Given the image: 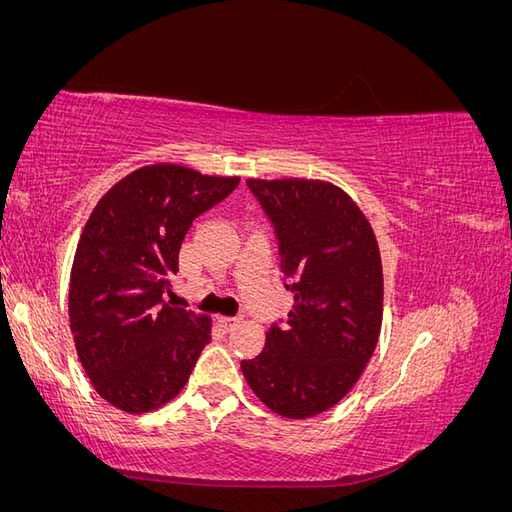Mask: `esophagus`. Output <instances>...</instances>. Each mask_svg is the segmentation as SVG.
<instances>
[{
    "label": "esophagus",
    "instance_id": "1",
    "mask_svg": "<svg viewBox=\"0 0 512 512\" xmlns=\"http://www.w3.org/2000/svg\"><path fill=\"white\" fill-rule=\"evenodd\" d=\"M220 322H222V327L224 329H235L237 327V324L241 322V318H237V316H220Z\"/></svg>",
    "mask_w": 512,
    "mask_h": 512
}]
</instances>
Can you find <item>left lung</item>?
I'll list each match as a JSON object with an SVG mask.
<instances>
[{
  "mask_svg": "<svg viewBox=\"0 0 512 512\" xmlns=\"http://www.w3.org/2000/svg\"><path fill=\"white\" fill-rule=\"evenodd\" d=\"M280 237L294 307L267 331L241 371L275 414L309 418L333 408L361 378L382 327V260L365 213L320 179H247Z\"/></svg>",
  "mask_w": 512,
  "mask_h": 512,
  "instance_id": "obj_1",
  "label": "left lung"
}]
</instances>
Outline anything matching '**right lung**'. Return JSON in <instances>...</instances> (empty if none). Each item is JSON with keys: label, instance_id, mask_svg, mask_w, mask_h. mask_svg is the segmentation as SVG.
<instances>
[{"label": "right lung", "instance_id": "right-lung-1", "mask_svg": "<svg viewBox=\"0 0 512 512\" xmlns=\"http://www.w3.org/2000/svg\"><path fill=\"white\" fill-rule=\"evenodd\" d=\"M241 177L149 164L91 211L72 262L68 316L76 352L108 404L143 414L175 399L211 339V318L164 303L194 218Z\"/></svg>", "mask_w": 512, "mask_h": 512}]
</instances>
